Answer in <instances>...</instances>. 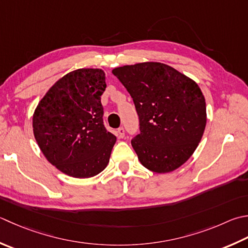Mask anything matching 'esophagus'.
<instances>
[{"label": "esophagus", "instance_id": "obj_1", "mask_svg": "<svg viewBox=\"0 0 248 248\" xmlns=\"http://www.w3.org/2000/svg\"><path fill=\"white\" fill-rule=\"evenodd\" d=\"M117 134H118V138L124 139V128H119L117 130Z\"/></svg>", "mask_w": 248, "mask_h": 248}]
</instances>
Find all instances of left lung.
I'll list each match as a JSON object with an SVG mask.
<instances>
[{"label":"left lung","instance_id":"1","mask_svg":"<svg viewBox=\"0 0 248 248\" xmlns=\"http://www.w3.org/2000/svg\"><path fill=\"white\" fill-rule=\"evenodd\" d=\"M133 99L140 133L131 140L140 162L155 173H169L195 153L206 125V105L195 80L160 62L116 67Z\"/></svg>","mask_w":248,"mask_h":248}]
</instances>
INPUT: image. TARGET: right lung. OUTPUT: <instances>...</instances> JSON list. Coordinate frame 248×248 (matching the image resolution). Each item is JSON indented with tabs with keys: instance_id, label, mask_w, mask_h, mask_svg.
<instances>
[{
	"instance_id": "right-lung-1",
	"label": "right lung",
	"mask_w": 248,
	"mask_h": 248,
	"mask_svg": "<svg viewBox=\"0 0 248 248\" xmlns=\"http://www.w3.org/2000/svg\"><path fill=\"white\" fill-rule=\"evenodd\" d=\"M105 88L103 70H75L56 81L34 110L38 146L66 175L92 177L108 167L116 137L103 124Z\"/></svg>"
}]
</instances>
